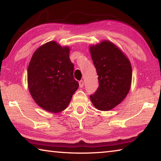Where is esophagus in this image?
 <instances>
[{"mask_svg": "<svg viewBox=\"0 0 161 161\" xmlns=\"http://www.w3.org/2000/svg\"><path fill=\"white\" fill-rule=\"evenodd\" d=\"M79 85H80V88H82V87L84 86V81L81 80V81H79Z\"/></svg>", "mask_w": 161, "mask_h": 161, "instance_id": "1", "label": "esophagus"}]
</instances>
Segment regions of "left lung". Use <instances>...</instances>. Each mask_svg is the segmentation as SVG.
<instances>
[{"label": "left lung", "instance_id": "1", "mask_svg": "<svg viewBox=\"0 0 161 161\" xmlns=\"http://www.w3.org/2000/svg\"><path fill=\"white\" fill-rule=\"evenodd\" d=\"M99 80V87L90 95L97 109L108 111L123 101L130 90L132 68L130 61L119 48L104 40L89 47Z\"/></svg>", "mask_w": 161, "mask_h": 161}]
</instances>
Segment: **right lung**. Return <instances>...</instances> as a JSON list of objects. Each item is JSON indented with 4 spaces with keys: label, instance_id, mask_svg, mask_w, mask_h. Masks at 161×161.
I'll list each match as a JSON object with an SVG mask.
<instances>
[{
    "label": "right lung",
    "instance_id": "1",
    "mask_svg": "<svg viewBox=\"0 0 161 161\" xmlns=\"http://www.w3.org/2000/svg\"><path fill=\"white\" fill-rule=\"evenodd\" d=\"M69 55V47L51 41L38 48L30 62V93L40 107L52 113L64 110L79 87Z\"/></svg>",
    "mask_w": 161,
    "mask_h": 161
}]
</instances>
